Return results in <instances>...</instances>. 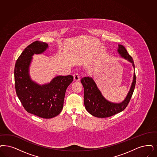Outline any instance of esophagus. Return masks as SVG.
I'll use <instances>...</instances> for the list:
<instances>
[{
    "mask_svg": "<svg viewBox=\"0 0 157 157\" xmlns=\"http://www.w3.org/2000/svg\"><path fill=\"white\" fill-rule=\"evenodd\" d=\"M73 77H74V81H78L80 80V77L78 74H77V73L73 75Z\"/></svg>",
    "mask_w": 157,
    "mask_h": 157,
    "instance_id": "esophagus-1",
    "label": "esophagus"
}]
</instances>
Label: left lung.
<instances>
[{
	"label": "left lung",
	"instance_id": "1",
	"mask_svg": "<svg viewBox=\"0 0 157 157\" xmlns=\"http://www.w3.org/2000/svg\"><path fill=\"white\" fill-rule=\"evenodd\" d=\"M117 52L122 58L132 63L134 69L133 59L128 53L126 48L122 45H118ZM136 81V77L134 72L133 82L126 98L122 102L114 103L105 98L91 77H84L82 78L81 82L84 90V104L86 110L91 115L100 118L110 117L122 112L127 107L132 98Z\"/></svg>",
	"mask_w": 157,
	"mask_h": 157
}]
</instances>
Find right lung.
Instances as JSON below:
<instances>
[{
  "instance_id": "obj_1",
  "label": "right lung",
  "mask_w": 157,
  "mask_h": 157,
  "mask_svg": "<svg viewBox=\"0 0 157 157\" xmlns=\"http://www.w3.org/2000/svg\"><path fill=\"white\" fill-rule=\"evenodd\" d=\"M48 48L47 43L33 42L20 55L14 67L18 98L29 113L44 119L52 118L60 113L66 89L73 80L71 75L56 76L49 83L41 86L31 80L29 67L33 56L42 53Z\"/></svg>"
}]
</instances>
